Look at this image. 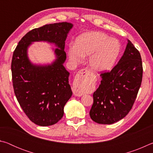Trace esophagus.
<instances>
[{"label":"esophagus","mask_w":153,"mask_h":153,"mask_svg":"<svg viewBox=\"0 0 153 153\" xmlns=\"http://www.w3.org/2000/svg\"><path fill=\"white\" fill-rule=\"evenodd\" d=\"M90 72L86 69H82L77 72L73 83V92L74 95L81 97L84 94L85 86L90 82Z\"/></svg>","instance_id":"34e87169"}]
</instances>
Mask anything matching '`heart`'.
Returning <instances> with one entry per match:
<instances>
[{
    "label": "heart",
    "mask_w": 153,
    "mask_h": 153,
    "mask_svg": "<svg viewBox=\"0 0 153 153\" xmlns=\"http://www.w3.org/2000/svg\"><path fill=\"white\" fill-rule=\"evenodd\" d=\"M121 50L119 41L111 38L101 32H90L79 36L76 45L69 46L68 54L70 61L77 64L84 56H89L88 63L96 71H106L112 68L117 60Z\"/></svg>",
    "instance_id": "b5f03b06"
}]
</instances>
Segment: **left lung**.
Returning <instances> with one entry per match:
<instances>
[{
    "label": "left lung",
    "instance_id": "1",
    "mask_svg": "<svg viewBox=\"0 0 153 153\" xmlns=\"http://www.w3.org/2000/svg\"><path fill=\"white\" fill-rule=\"evenodd\" d=\"M112 70L100 74L101 82L93 94L90 116L96 123L112 124L132 108L141 86L143 67L140 54L130 40Z\"/></svg>",
    "mask_w": 153,
    "mask_h": 153
}]
</instances>
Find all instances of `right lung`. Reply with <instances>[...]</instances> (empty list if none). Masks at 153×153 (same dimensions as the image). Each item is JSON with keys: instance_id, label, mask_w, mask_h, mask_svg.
Here are the masks:
<instances>
[{"instance_id": "right-lung-1", "label": "right lung", "mask_w": 153, "mask_h": 153, "mask_svg": "<svg viewBox=\"0 0 153 153\" xmlns=\"http://www.w3.org/2000/svg\"><path fill=\"white\" fill-rule=\"evenodd\" d=\"M73 27L70 23L47 24L27 32L18 43L11 62L14 92L21 107L36 125H54L63 117V108L72 95L69 73L64 66L65 41ZM55 43L57 59L49 66H37L30 63L27 49L32 42Z\"/></svg>"}]
</instances>
